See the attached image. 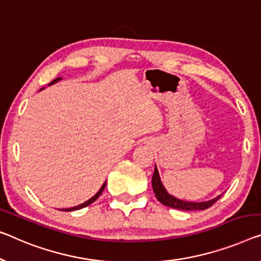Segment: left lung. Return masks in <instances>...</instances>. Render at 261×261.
<instances>
[{
  "instance_id": "left-lung-1",
  "label": "left lung",
  "mask_w": 261,
  "mask_h": 261,
  "mask_svg": "<svg viewBox=\"0 0 261 261\" xmlns=\"http://www.w3.org/2000/svg\"><path fill=\"white\" fill-rule=\"evenodd\" d=\"M152 189L153 192L157 197V199L161 201L163 205L169 206V207L172 208H177V210H182V211H194V210H206L210 206H212L216 203L217 200H219V198L223 196H218L216 198H213L211 200L207 201H201V203H193V201H185V200H180L174 198L173 196L168 193L164 186H163L161 178H159V173L157 168H154V172L152 176Z\"/></svg>"
}]
</instances>
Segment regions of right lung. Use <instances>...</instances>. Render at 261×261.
Here are the masks:
<instances>
[{
	"mask_svg": "<svg viewBox=\"0 0 261 261\" xmlns=\"http://www.w3.org/2000/svg\"><path fill=\"white\" fill-rule=\"evenodd\" d=\"M61 80V77H58V79H55L51 83H49V85H51V84H54V83H56L57 81H60ZM106 185H107V182H104V184L102 185V188H100V190L98 192H97L95 196H93L92 198H90V199H89L88 201H85V203H83V204H81V205H79V206H73V207H70V208H62L61 211H67V212H69V211H75V210H80V208H83V207H85V206H88V205H90V204H92L93 201H95L97 198H98L100 194H102V192H103V190H104V188H106Z\"/></svg>",
	"mask_w": 261,
	"mask_h": 261,
	"instance_id": "right-lung-1",
	"label": "right lung"
}]
</instances>
